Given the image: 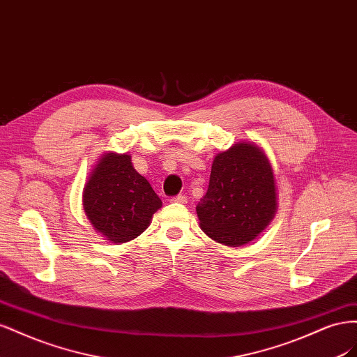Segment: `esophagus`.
<instances>
[{
  "mask_svg": "<svg viewBox=\"0 0 357 357\" xmlns=\"http://www.w3.org/2000/svg\"><path fill=\"white\" fill-rule=\"evenodd\" d=\"M172 202H177V204H186L188 202V198L185 195H177L171 199Z\"/></svg>",
  "mask_w": 357,
  "mask_h": 357,
  "instance_id": "1",
  "label": "esophagus"
}]
</instances>
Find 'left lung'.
<instances>
[{"mask_svg":"<svg viewBox=\"0 0 357 357\" xmlns=\"http://www.w3.org/2000/svg\"><path fill=\"white\" fill-rule=\"evenodd\" d=\"M274 171L264 149L238 142L214 156L210 185L197 205L201 229L228 247L252 243L277 213Z\"/></svg>","mask_w":357,"mask_h":357,"instance_id":"1","label":"left lung"}]
</instances>
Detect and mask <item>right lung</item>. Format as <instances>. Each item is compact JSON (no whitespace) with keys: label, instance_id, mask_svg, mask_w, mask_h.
Returning <instances> with one entry per match:
<instances>
[{"label":"right lung","instance_id":"add662e5","mask_svg":"<svg viewBox=\"0 0 357 357\" xmlns=\"http://www.w3.org/2000/svg\"><path fill=\"white\" fill-rule=\"evenodd\" d=\"M160 207V198L128 153H104L84 183L83 210L93 229L114 244L143 234Z\"/></svg>","mask_w":357,"mask_h":357}]
</instances>
